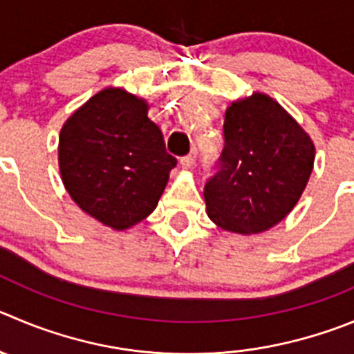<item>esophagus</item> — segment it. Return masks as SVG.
Instances as JSON below:
<instances>
[{
	"label": "esophagus",
	"mask_w": 354,
	"mask_h": 354,
	"mask_svg": "<svg viewBox=\"0 0 354 354\" xmlns=\"http://www.w3.org/2000/svg\"><path fill=\"white\" fill-rule=\"evenodd\" d=\"M196 160H197V151L192 150L190 153L180 158V164H181V167H185V169H190V167H194Z\"/></svg>",
	"instance_id": "esophagus-1"
}]
</instances>
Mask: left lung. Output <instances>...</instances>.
<instances>
[{"label": "left lung", "instance_id": "obj_1", "mask_svg": "<svg viewBox=\"0 0 354 354\" xmlns=\"http://www.w3.org/2000/svg\"><path fill=\"white\" fill-rule=\"evenodd\" d=\"M313 164V141L276 101L253 94L234 102L223 150L204 185L207 216L230 232H263L293 209Z\"/></svg>", "mask_w": 354, "mask_h": 354}]
</instances>
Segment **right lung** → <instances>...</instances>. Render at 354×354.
<instances>
[{
  "label": "right lung",
  "instance_id": "obj_1",
  "mask_svg": "<svg viewBox=\"0 0 354 354\" xmlns=\"http://www.w3.org/2000/svg\"><path fill=\"white\" fill-rule=\"evenodd\" d=\"M143 99L104 88L64 124L59 166L71 199L111 229H129L157 207L176 157Z\"/></svg>",
  "mask_w": 354,
  "mask_h": 354
}]
</instances>
